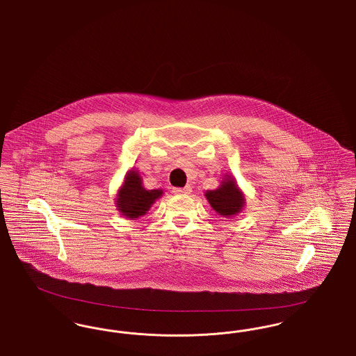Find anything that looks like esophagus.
Segmentation results:
<instances>
[{
  "mask_svg": "<svg viewBox=\"0 0 356 356\" xmlns=\"http://www.w3.org/2000/svg\"><path fill=\"white\" fill-rule=\"evenodd\" d=\"M191 191H192V188L189 186H186L184 188H173V193H176V195H188V193H191Z\"/></svg>",
  "mask_w": 356,
  "mask_h": 356,
  "instance_id": "1",
  "label": "esophagus"
}]
</instances>
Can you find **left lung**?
<instances>
[{
  "label": "left lung",
  "instance_id": "8db88e82",
  "mask_svg": "<svg viewBox=\"0 0 356 356\" xmlns=\"http://www.w3.org/2000/svg\"><path fill=\"white\" fill-rule=\"evenodd\" d=\"M205 196L211 207L222 216L236 215L244 205L243 193L238 191L236 183L231 177H225L218 189L208 191Z\"/></svg>",
  "mask_w": 356,
  "mask_h": 356
}]
</instances>
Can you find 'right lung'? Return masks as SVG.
Instances as JSON below:
<instances>
[{
  "instance_id": "1",
  "label": "right lung",
  "mask_w": 356,
  "mask_h": 356,
  "mask_svg": "<svg viewBox=\"0 0 356 356\" xmlns=\"http://www.w3.org/2000/svg\"><path fill=\"white\" fill-rule=\"evenodd\" d=\"M163 195L161 189L147 191L141 186V177L135 170H131L125 179V183L120 189L118 207L120 212L127 218L136 219L149 211L156 199Z\"/></svg>"
}]
</instances>
